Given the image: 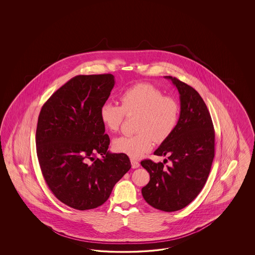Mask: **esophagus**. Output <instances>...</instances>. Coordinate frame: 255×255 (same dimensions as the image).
Wrapping results in <instances>:
<instances>
[{"mask_svg":"<svg viewBox=\"0 0 255 255\" xmlns=\"http://www.w3.org/2000/svg\"><path fill=\"white\" fill-rule=\"evenodd\" d=\"M131 163L132 168H137V167H139V165H140L138 161H136L134 159H131Z\"/></svg>","mask_w":255,"mask_h":255,"instance_id":"esophagus-1","label":"esophagus"}]
</instances>
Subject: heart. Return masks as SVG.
Instances as JSON below:
<instances>
[{
    "instance_id": "1",
    "label": "heart",
    "mask_w": 255,
    "mask_h": 255,
    "mask_svg": "<svg viewBox=\"0 0 255 255\" xmlns=\"http://www.w3.org/2000/svg\"><path fill=\"white\" fill-rule=\"evenodd\" d=\"M122 106L106 102L100 109L101 121L110 131H117L127 116L137 115L136 131L131 136H120L113 141L117 152L138 159L148 152L153 142H162L178 124V102L164 96L162 91L147 83H138L125 89L120 95Z\"/></svg>"
}]
</instances>
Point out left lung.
<instances>
[{
    "instance_id": "8db88e82",
    "label": "left lung",
    "mask_w": 255,
    "mask_h": 255,
    "mask_svg": "<svg viewBox=\"0 0 255 255\" xmlns=\"http://www.w3.org/2000/svg\"><path fill=\"white\" fill-rule=\"evenodd\" d=\"M164 77L178 89L180 114L174 131L154 151L167 159L141 162L150 176L142 195L154 209L171 212L185 208L206 184L214 159L215 132L200 94L176 77ZM166 161L169 167L164 165Z\"/></svg>"
}]
</instances>
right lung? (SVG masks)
I'll list each match as a JSON object with an SVG mask.
<instances>
[{"mask_svg": "<svg viewBox=\"0 0 255 255\" xmlns=\"http://www.w3.org/2000/svg\"><path fill=\"white\" fill-rule=\"evenodd\" d=\"M114 85L111 74L77 76L40 111L36 151L41 171L50 191L70 208L103 205L131 168L127 155L108 150L110 139L101 121V107Z\"/></svg>", "mask_w": 255, "mask_h": 255, "instance_id": "right-lung-1", "label": "right lung"}]
</instances>
